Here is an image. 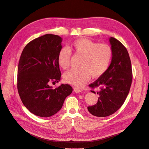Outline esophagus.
<instances>
[{
  "label": "esophagus",
  "mask_w": 149,
  "mask_h": 149,
  "mask_svg": "<svg viewBox=\"0 0 149 149\" xmlns=\"http://www.w3.org/2000/svg\"><path fill=\"white\" fill-rule=\"evenodd\" d=\"M74 92H75V93H79V92H81V89H79V88H75L74 89Z\"/></svg>",
  "instance_id": "1"
}]
</instances>
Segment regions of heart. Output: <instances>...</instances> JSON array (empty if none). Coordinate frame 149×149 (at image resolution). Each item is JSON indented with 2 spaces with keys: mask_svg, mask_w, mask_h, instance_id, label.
Returning <instances> with one entry per match:
<instances>
[{
  "mask_svg": "<svg viewBox=\"0 0 149 149\" xmlns=\"http://www.w3.org/2000/svg\"><path fill=\"white\" fill-rule=\"evenodd\" d=\"M70 51L82 57L79 66L80 69L72 70L65 73L64 80L77 88L83 87L91 76L97 79L104 75L110 66L113 57L112 49L109 45L81 38L73 42L69 49L63 48L60 50L58 62L62 69L69 68Z\"/></svg>",
  "mask_w": 149,
  "mask_h": 149,
  "instance_id": "heart-1",
  "label": "heart"
}]
</instances>
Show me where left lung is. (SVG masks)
<instances>
[{"label":"left lung","instance_id":"8db88e82","mask_svg":"<svg viewBox=\"0 0 149 149\" xmlns=\"http://www.w3.org/2000/svg\"><path fill=\"white\" fill-rule=\"evenodd\" d=\"M109 42L113 51L111 64L104 75L89 85L92 89L100 87L98 102L88 107L92 115L98 117L109 116L118 110L129 94L132 81L131 61L127 50L113 37L109 38Z\"/></svg>","mask_w":149,"mask_h":149}]
</instances>
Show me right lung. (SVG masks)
<instances>
[{
    "label": "right lung",
    "instance_id": "add662e5",
    "mask_svg": "<svg viewBox=\"0 0 149 149\" xmlns=\"http://www.w3.org/2000/svg\"><path fill=\"white\" fill-rule=\"evenodd\" d=\"M61 42L57 35L45 34L29 42L20 56L19 94L23 105L38 116L49 117L57 113L72 92L69 84H62L55 89L51 86L61 79L58 54Z\"/></svg>",
    "mask_w": 149,
    "mask_h": 149
}]
</instances>
